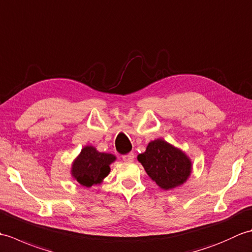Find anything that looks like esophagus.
<instances>
[{"mask_svg":"<svg viewBox=\"0 0 252 252\" xmlns=\"http://www.w3.org/2000/svg\"><path fill=\"white\" fill-rule=\"evenodd\" d=\"M122 159L125 160V161L131 162V161H133V160H134V154L130 153V154H127V155H125V156H122Z\"/></svg>","mask_w":252,"mask_h":252,"instance_id":"1","label":"esophagus"}]
</instances>
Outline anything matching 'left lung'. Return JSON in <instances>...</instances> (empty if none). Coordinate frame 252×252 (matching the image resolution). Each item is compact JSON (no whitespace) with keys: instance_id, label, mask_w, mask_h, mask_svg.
Segmentation results:
<instances>
[{"instance_id":"left-lung-1","label":"left lung","mask_w":252,"mask_h":252,"mask_svg":"<svg viewBox=\"0 0 252 252\" xmlns=\"http://www.w3.org/2000/svg\"><path fill=\"white\" fill-rule=\"evenodd\" d=\"M137 160L143 164L149 178L162 189L182 185L191 172L189 157L160 138L149 143L146 152L138 155Z\"/></svg>"}]
</instances>
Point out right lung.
<instances>
[{"instance_id": "add662e5", "label": "right lung", "mask_w": 252, "mask_h": 252, "mask_svg": "<svg viewBox=\"0 0 252 252\" xmlns=\"http://www.w3.org/2000/svg\"><path fill=\"white\" fill-rule=\"evenodd\" d=\"M115 160L114 155L99 153L93 146H85L72 163L71 174L80 184L91 187L99 184L109 174V164Z\"/></svg>"}]
</instances>
